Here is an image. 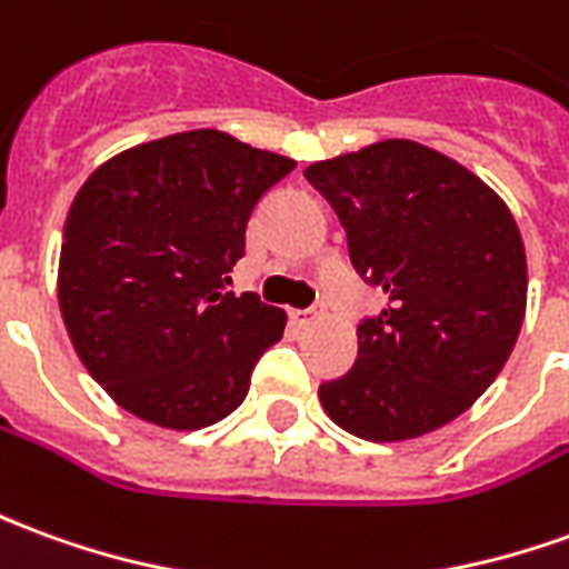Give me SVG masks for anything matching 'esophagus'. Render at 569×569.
I'll return each instance as SVG.
<instances>
[{"label":"esophagus","instance_id":"obj_1","mask_svg":"<svg viewBox=\"0 0 569 569\" xmlns=\"http://www.w3.org/2000/svg\"><path fill=\"white\" fill-rule=\"evenodd\" d=\"M289 317H292L298 326H308V323H313V320H320V317H323V308H308V311H289Z\"/></svg>","mask_w":569,"mask_h":569}]
</instances>
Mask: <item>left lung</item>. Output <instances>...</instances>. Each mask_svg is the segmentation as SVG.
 Returning <instances> with one entry per match:
<instances>
[{
	"mask_svg": "<svg viewBox=\"0 0 569 569\" xmlns=\"http://www.w3.org/2000/svg\"><path fill=\"white\" fill-rule=\"evenodd\" d=\"M357 271L388 305L320 385L348 435L397 443L452 422L502 372L527 313V256L502 197L440 150L388 138L311 162Z\"/></svg>",
	"mask_w": 569,
	"mask_h": 569,
	"instance_id": "left-lung-1",
	"label": "left lung"
}]
</instances>
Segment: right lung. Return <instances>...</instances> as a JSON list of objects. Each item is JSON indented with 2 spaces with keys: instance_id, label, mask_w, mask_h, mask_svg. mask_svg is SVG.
<instances>
[{
  "instance_id": "right-lung-1",
  "label": "right lung",
  "mask_w": 569,
  "mask_h": 569,
  "mask_svg": "<svg viewBox=\"0 0 569 569\" xmlns=\"http://www.w3.org/2000/svg\"><path fill=\"white\" fill-rule=\"evenodd\" d=\"M292 169L289 157L193 129L122 150L79 188L58 305L79 360L119 407L197 431L243 403L286 311L224 283L256 202Z\"/></svg>"
}]
</instances>
